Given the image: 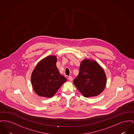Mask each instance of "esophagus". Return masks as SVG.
<instances>
[{
    "label": "esophagus",
    "instance_id": "obj_1",
    "mask_svg": "<svg viewBox=\"0 0 134 134\" xmlns=\"http://www.w3.org/2000/svg\"><path fill=\"white\" fill-rule=\"evenodd\" d=\"M68 79L70 81H72L73 80V78H72V77L70 76H69V77H68Z\"/></svg>",
    "mask_w": 134,
    "mask_h": 134
}]
</instances>
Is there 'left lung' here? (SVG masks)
<instances>
[{
    "label": "left lung",
    "mask_w": 134,
    "mask_h": 134,
    "mask_svg": "<svg viewBox=\"0 0 134 134\" xmlns=\"http://www.w3.org/2000/svg\"><path fill=\"white\" fill-rule=\"evenodd\" d=\"M73 83L84 96L93 97L103 91L107 77L102 67L96 61L84 59L80 64L79 73Z\"/></svg>",
    "instance_id": "obj_1"
}]
</instances>
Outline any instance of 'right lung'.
<instances>
[{"instance_id":"right-lung-1","label":"right lung","mask_w":134,"mask_h":134,"mask_svg":"<svg viewBox=\"0 0 134 134\" xmlns=\"http://www.w3.org/2000/svg\"><path fill=\"white\" fill-rule=\"evenodd\" d=\"M57 58L49 56L41 60L32 72L31 82L35 92L40 96L52 97L66 81L56 66Z\"/></svg>"}]
</instances>
